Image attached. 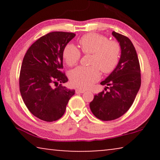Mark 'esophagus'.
Here are the masks:
<instances>
[{
    "instance_id": "34e87169",
    "label": "esophagus",
    "mask_w": 160,
    "mask_h": 160,
    "mask_svg": "<svg viewBox=\"0 0 160 160\" xmlns=\"http://www.w3.org/2000/svg\"><path fill=\"white\" fill-rule=\"evenodd\" d=\"M85 91L84 89H76V93H84V92H85Z\"/></svg>"
}]
</instances>
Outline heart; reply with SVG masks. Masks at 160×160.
<instances>
[{
  "label": "heart",
  "instance_id": "b5f03b06",
  "mask_svg": "<svg viewBox=\"0 0 160 160\" xmlns=\"http://www.w3.org/2000/svg\"><path fill=\"white\" fill-rule=\"evenodd\" d=\"M81 50L84 54H92L90 66H81L70 73V79L73 85L82 89H88L100 77V71L108 74L114 71L119 64L122 49L119 43L109 41L103 35L87 33L78 41ZM62 57L69 66H74L79 62L81 52L73 44L66 45Z\"/></svg>",
  "mask_w": 160,
  "mask_h": 160
}]
</instances>
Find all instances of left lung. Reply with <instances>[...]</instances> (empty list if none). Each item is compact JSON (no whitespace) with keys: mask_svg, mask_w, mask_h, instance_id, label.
Listing matches in <instances>:
<instances>
[{"mask_svg":"<svg viewBox=\"0 0 160 160\" xmlns=\"http://www.w3.org/2000/svg\"><path fill=\"white\" fill-rule=\"evenodd\" d=\"M112 35L121 46L119 64L100 83L108 87L94 96L89 103L92 112L102 121H111L124 115L132 105L141 84V68L132 43L124 35L115 31Z\"/></svg>","mask_w":160,"mask_h":160,"instance_id":"obj_1","label":"left lung"}]
</instances>
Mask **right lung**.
I'll list each match as a JSON object with an SVG mask.
<instances>
[{
  "instance_id": "add662e5",
  "label": "right lung",
  "mask_w": 160,
  "mask_h": 160,
  "mask_svg": "<svg viewBox=\"0 0 160 160\" xmlns=\"http://www.w3.org/2000/svg\"><path fill=\"white\" fill-rule=\"evenodd\" d=\"M75 36L60 31L47 33L30 46L23 58L19 74L21 96L30 112L43 121L60 119L75 94L62 84L68 79L61 71L63 49Z\"/></svg>"
}]
</instances>
